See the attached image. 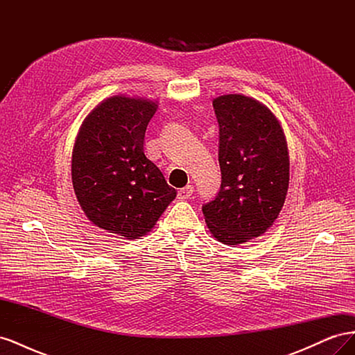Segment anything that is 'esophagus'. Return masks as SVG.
I'll use <instances>...</instances> for the list:
<instances>
[{
    "label": "esophagus",
    "instance_id": "34e87169",
    "mask_svg": "<svg viewBox=\"0 0 355 355\" xmlns=\"http://www.w3.org/2000/svg\"><path fill=\"white\" fill-rule=\"evenodd\" d=\"M192 194H194V187H192V185H187L185 188H182V189L179 191V197H180L182 200L191 198Z\"/></svg>",
    "mask_w": 355,
    "mask_h": 355
}]
</instances>
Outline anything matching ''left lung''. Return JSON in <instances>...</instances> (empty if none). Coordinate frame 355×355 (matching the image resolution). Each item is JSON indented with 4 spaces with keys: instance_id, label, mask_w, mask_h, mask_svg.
<instances>
[{
    "instance_id": "left-lung-1",
    "label": "left lung",
    "mask_w": 355,
    "mask_h": 355,
    "mask_svg": "<svg viewBox=\"0 0 355 355\" xmlns=\"http://www.w3.org/2000/svg\"><path fill=\"white\" fill-rule=\"evenodd\" d=\"M219 123L218 197L204 204L211 235L227 245L262 237L280 214L290 179L283 127L262 102L244 94L213 99Z\"/></svg>"
}]
</instances>
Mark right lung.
I'll list each match as a JSON object with an SVG mask.
<instances>
[{"mask_svg": "<svg viewBox=\"0 0 355 355\" xmlns=\"http://www.w3.org/2000/svg\"><path fill=\"white\" fill-rule=\"evenodd\" d=\"M158 102L115 94L84 118L72 151V185L87 219L125 240L144 237L176 198L145 155V132Z\"/></svg>", "mask_w": 355, "mask_h": 355, "instance_id": "right-lung-1", "label": "right lung"}]
</instances>
